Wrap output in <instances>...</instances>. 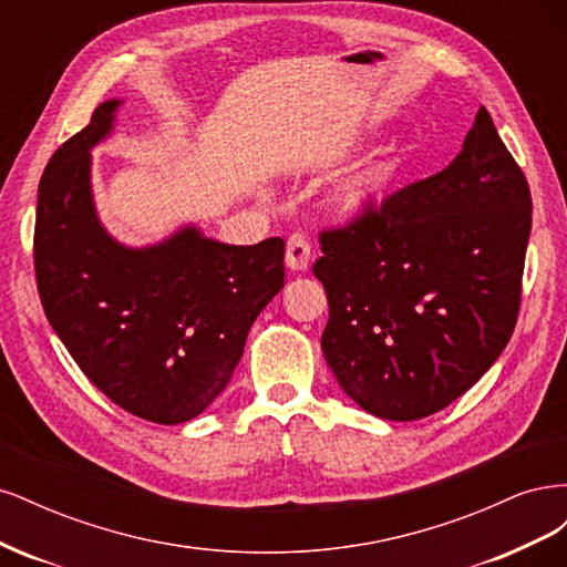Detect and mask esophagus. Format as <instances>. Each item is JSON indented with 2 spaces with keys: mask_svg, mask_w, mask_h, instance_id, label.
<instances>
[{
  "mask_svg": "<svg viewBox=\"0 0 567 567\" xmlns=\"http://www.w3.org/2000/svg\"><path fill=\"white\" fill-rule=\"evenodd\" d=\"M310 257H312V246H310V238L305 234L296 231L288 236L286 241V262L290 269L296 271H305L310 267Z\"/></svg>",
  "mask_w": 567,
  "mask_h": 567,
  "instance_id": "obj_1",
  "label": "esophagus"
}]
</instances>
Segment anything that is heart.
Masks as SVG:
<instances>
[{
  "label": "heart",
  "mask_w": 567,
  "mask_h": 567,
  "mask_svg": "<svg viewBox=\"0 0 567 567\" xmlns=\"http://www.w3.org/2000/svg\"><path fill=\"white\" fill-rule=\"evenodd\" d=\"M385 179H388L385 173H373L364 179H359L357 184L348 186L346 192L338 196V210L342 215H364L373 210L383 198Z\"/></svg>",
  "instance_id": "1"
}]
</instances>
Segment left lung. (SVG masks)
<instances>
[{
	"mask_svg": "<svg viewBox=\"0 0 567 567\" xmlns=\"http://www.w3.org/2000/svg\"><path fill=\"white\" fill-rule=\"evenodd\" d=\"M532 196L480 106L458 156L321 229L326 364L369 414L416 421L473 388L518 321Z\"/></svg>",
	"mask_w": 567,
	"mask_h": 567,
	"instance_id": "obj_1",
	"label": "left lung"
}]
</instances>
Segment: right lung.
I'll return each mask as SVG.
<instances>
[{"mask_svg": "<svg viewBox=\"0 0 567 567\" xmlns=\"http://www.w3.org/2000/svg\"><path fill=\"white\" fill-rule=\"evenodd\" d=\"M117 101L56 148L38 188L35 279L44 315L82 373L130 414L175 425L227 388L252 321L284 288V238L227 246L186 227L132 250L99 225L90 148Z\"/></svg>", "mask_w": 567, "mask_h": 567, "instance_id": "obj_1", "label": "right lung"}]
</instances>
